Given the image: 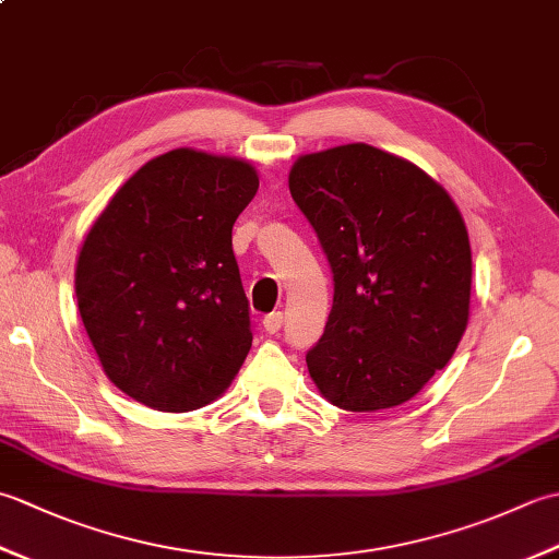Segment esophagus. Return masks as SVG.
I'll return each instance as SVG.
<instances>
[{"label": "esophagus", "instance_id": "esophagus-1", "mask_svg": "<svg viewBox=\"0 0 559 559\" xmlns=\"http://www.w3.org/2000/svg\"><path fill=\"white\" fill-rule=\"evenodd\" d=\"M281 326H283V312H271L264 317V329L269 334H276V331H281Z\"/></svg>", "mask_w": 559, "mask_h": 559}]
</instances>
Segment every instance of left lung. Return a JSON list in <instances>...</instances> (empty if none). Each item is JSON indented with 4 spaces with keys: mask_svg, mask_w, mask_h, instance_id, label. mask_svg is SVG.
<instances>
[{
    "mask_svg": "<svg viewBox=\"0 0 559 559\" xmlns=\"http://www.w3.org/2000/svg\"><path fill=\"white\" fill-rule=\"evenodd\" d=\"M288 187L334 273L310 377L343 411L401 406L451 360L468 324L461 211L418 165L367 144L300 156Z\"/></svg>",
    "mask_w": 559,
    "mask_h": 559,
    "instance_id": "8db88e82",
    "label": "left lung"
}]
</instances>
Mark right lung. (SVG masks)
<instances>
[{"mask_svg": "<svg viewBox=\"0 0 559 559\" xmlns=\"http://www.w3.org/2000/svg\"><path fill=\"white\" fill-rule=\"evenodd\" d=\"M257 189L252 163L175 148L129 177L91 225L79 312L127 396L187 413L230 386L252 348L233 225Z\"/></svg>", "mask_w": 559, "mask_h": 559, "instance_id": "right-lung-1", "label": "right lung"}]
</instances>
